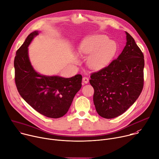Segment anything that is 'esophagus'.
I'll return each mask as SVG.
<instances>
[{
  "mask_svg": "<svg viewBox=\"0 0 159 159\" xmlns=\"http://www.w3.org/2000/svg\"><path fill=\"white\" fill-rule=\"evenodd\" d=\"M82 80L85 84H87L89 82V78L87 77H84L82 79Z\"/></svg>",
  "mask_w": 159,
  "mask_h": 159,
  "instance_id": "34e87169",
  "label": "esophagus"
}]
</instances>
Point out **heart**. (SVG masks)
Returning a JSON list of instances; mask_svg holds the SVG:
<instances>
[{
    "label": "heart",
    "mask_w": 159,
    "mask_h": 159,
    "mask_svg": "<svg viewBox=\"0 0 159 159\" xmlns=\"http://www.w3.org/2000/svg\"><path fill=\"white\" fill-rule=\"evenodd\" d=\"M117 44L109 41L107 36L96 34L85 38L79 45L78 54L81 57L89 55L87 64L93 70H101L106 67L115 57Z\"/></svg>",
    "instance_id": "heart-1"
}]
</instances>
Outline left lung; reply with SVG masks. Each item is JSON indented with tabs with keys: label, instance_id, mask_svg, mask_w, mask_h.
Segmentation results:
<instances>
[{
	"label": "left lung",
	"instance_id": "8db88e82",
	"mask_svg": "<svg viewBox=\"0 0 159 159\" xmlns=\"http://www.w3.org/2000/svg\"><path fill=\"white\" fill-rule=\"evenodd\" d=\"M126 34V44L117 59L90 75L96 111L106 119L124 113L139 98L143 87L144 56L133 38Z\"/></svg>",
	"mask_w": 159,
	"mask_h": 159
}]
</instances>
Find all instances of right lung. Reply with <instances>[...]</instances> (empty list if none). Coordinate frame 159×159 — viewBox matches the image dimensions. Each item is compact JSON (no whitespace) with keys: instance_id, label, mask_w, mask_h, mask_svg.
Masks as SVG:
<instances>
[{"instance_id":"right-lung-1","label":"right lung","mask_w":159,"mask_h":159,"mask_svg":"<svg viewBox=\"0 0 159 159\" xmlns=\"http://www.w3.org/2000/svg\"><path fill=\"white\" fill-rule=\"evenodd\" d=\"M38 34L36 31L30 33L16 52L15 83L20 96L34 110L47 117L58 118L69 111L82 87V77H47L37 73L30 63L28 47Z\"/></svg>"}]
</instances>
